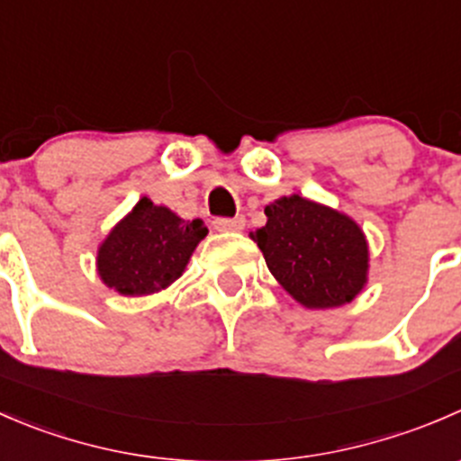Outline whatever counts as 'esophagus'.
Wrapping results in <instances>:
<instances>
[{"label":"esophagus","instance_id":"1","mask_svg":"<svg viewBox=\"0 0 461 461\" xmlns=\"http://www.w3.org/2000/svg\"><path fill=\"white\" fill-rule=\"evenodd\" d=\"M213 230L218 231H240L245 230V218H213Z\"/></svg>","mask_w":461,"mask_h":461}]
</instances>
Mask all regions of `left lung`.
Wrapping results in <instances>:
<instances>
[{
	"label": "left lung",
	"mask_w": 461,
	"mask_h": 461,
	"mask_svg": "<svg viewBox=\"0 0 461 461\" xmlns=\"http://www.w3.org/2000/svg\"><path fill=\"white\" fill-rule=\"evenodd\" d=\"M267 222L252 231L269 272L310 310L346 305L368 281V240L346 213L299 196L265 207Z\"/></svg>",
	"instance_id": "8db88e82"
}]
</instances>
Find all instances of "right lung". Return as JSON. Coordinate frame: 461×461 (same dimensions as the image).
I'll return each instance as SVG.
<instances>
[{
	"label": "right lung",
	"instance_id": "add662e5",
	"mask_svg": "<svg viewBox=\"0 0 461 461\" xmlns=\"http://www.w3.org/2000/svg\"><path fill=\"white\" fill-rule=\"evenodd\" d=\"M207 236L201 218L183 221L171 209L140 198L109 231L97 249V274L124 296H144L169 287Z\"/></svg>",
	"mask_w": 461,
	"mask_h": 461
}]
</instances>
